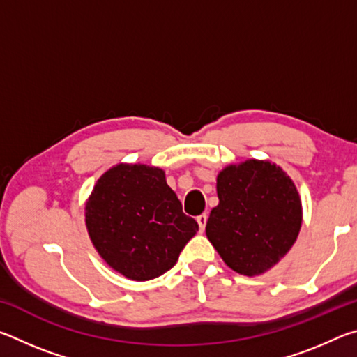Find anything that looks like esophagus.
<instances>
[{
  "label": "esophagus",
  "mask_w": 357,
  "mask_h": 357,
  "mask_svg": "<svg viewBox=\"0 0 357 357\" xmlns=\"http://www.w3.org/2000/svg\"><path fill=\"white\" fill-rule=\"evenodd\" d=\"M197 222H198V225H200L202 231H204V227H206V222H208V214L197 215Z\"/></svg>",
  "instance_id": "34e87169"
}]
</instances>
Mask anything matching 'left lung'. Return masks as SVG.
Segmentation results:
<instances>
[{"label": "left lung", "mask_w": 357, "mask_h": 357, "mask_svg": "<svg viewBox=\"0 0 357 357\" xmlns=\"http://www.w3.org/2000/svg\"><path fill=\"white\" fill-rule=\"evenodd\" d=\"M217 195L206 236L233 271L261 274L291 249L302 206L293 181L280 167L261 160L229 165L217 176Z\"/></svg>", "instance_id": "obj_1"}]
</instances>
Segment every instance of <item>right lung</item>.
<instances>
[{"mask_svg":"<svg viewBox=\"0 0 357 357\" xmlns=\"http://www.w3.org/2000/svg\"><path fill=\"white\" fill-rule=\"evenodd\" d=\"M86 227L99 255L138 282L170 271L198 231L165 173L146 165H118L102 174L86 204Z\"/></svg>","mask_w":357,"mask_h":357,"instance_id":"add662e5","label":"right lung"}]
</instances>
